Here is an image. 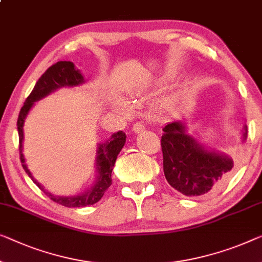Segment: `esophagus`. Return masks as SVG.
Instances as JSON below:
<instances>
[{
	"label": "esophagus",
	"instance_id": "esophagus-1",
	"mask_svg": "<svg viewBox=\"0 0 262 262\" xmlns=\"http://www.w3.org/2000/svg\"><path fill=\"white\" fill-rule=\"evenodd\" d=\"M144 128H146V126H144V124H143L142 122H136V123L134 124V126H133V132L138 134V133L143 132Z\"/></svg>",
	"mask_w": 262,
	"mask_h": 262
}]
</instances>
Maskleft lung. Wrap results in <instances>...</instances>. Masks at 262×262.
<instances>
[{"instance_id":"8db88e82","label":"left lung","mask_w":262,"mask_h":262,"mask_svg":"<svg viewBox=\"0 0 262 262\" xmlns=\"http://www.w3.org/2000/svg\"><path fill=\"white\" fill-rule=\"evenodd\" d=\"M162 130L163 173L178 192L186 196H202L217 189L229 178L234 167L231 156L206 149L179 121L168 123ZM246 138L245 126L244 141Z\"/></svg>"}]
</instances>
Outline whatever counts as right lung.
<instances>
[{"label": "right lung", "mask_w": 262, "mask_h": 262, "mask_svg": "<svg viewBox=\"0 0 262 262\" xmlns=\"http://www.w3.org/2000/svg\"><path fill=\"white\" fill-rule=\"evenodd\" d=\"M84 82L83 76L80 73L79 69L75 68L73 62L70 61H60L57 63L53 64L46 72L42 74V76L35 84V87L29 96L27 97L25 104L21 108L18 114L17 120V130H18V141H19V160H21L23 169L26 173L29 175V178L33 180L38 188L43 190L45 194L48 196L50 200L56 202L58 205L64 207H85L96 204L97 201L101 200L103 194L112 185V171L114 168L115 161L118 159V155L122 149V147L126 143V134L122 130L114 133L112 138L107 140L106 142L99 143L96 150V171L97 177L96 181L89 188L87 192L82 193L75 196H57L52 193L47 192V190L38 183L27 167L25 156H23V124L25 120L28 115L30 108L33 107L34 102L41 100L42 97L49 95L50 93L56 91L62 87H74V85L82 84Z\"/></svg>", "instance_id": "add662e5"}]
</instances>
